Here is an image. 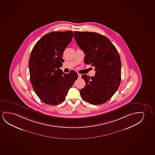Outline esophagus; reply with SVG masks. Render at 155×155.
Wrapping results in <instances>:
<instances>
[{
	"mask_svg": "<svg viewBox=\"0 0 155 155\" xmlns=\"http://www.w3.org/2000/svg\"><path fill=\"white\" fill-rule=\"evenodd\" d=\"M78 78H81V75L80 74H78Z\"/></svg>",
	"mask_w": 155,
	"mask_h": 155,
	"instance_id": "1",
	"label": "esophagus"
}]
</instances>
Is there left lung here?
Listing matches in <instances>:
<instances>
[{"label":"left lung","mask_w":155,"mask_h":155,"mask_svg":"<svg viewBox=\"0 0 155 155\" xmlns=\"http://www.w3.org/2000/svg\"><path fill=\"white\" fill-rule=\"evenodd\" d=\"M77 45L86 54L84 62L94 67V76L82 75L85 86L80 91L88 103L99 105L108 101L119 87L121 61L119 53L106 36L96 32L74 31Z\"/></svg>","instance_id":"1"}]
</instances>
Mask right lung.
Masks as SVG:
<instances>
[{
  "label": "right lung",
  "instance_id": "1",
  "mask_svg": "<svg viewBox=\"0 0 155 155\" xmlns=\"http://www.w3.org/2000/svg\"><path fill=\"white\" fill-rule=\"evenodd\" d=\"M73 36L72 31L49 32L32 50L29 61L30 81L37 95L47 104L63 102L78 78L76 72L65 74L60 69L64 61L63 52Z\"/></svg>",
  "mask_w": 155,
  "mask_h": 155
}]
</instances>
